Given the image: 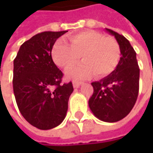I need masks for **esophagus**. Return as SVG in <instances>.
<instances>
[{
	"mask_svg": "<svg viewBox=\"0 0 153 153\" xmlns=\"http://www.w3.org/2000/svg\"><path fill=\"white\" fill-rule=\"evenodd\" d=\"M80 85H81V82H79V81H74V82H73V86H74V88H79Z\"/></svg>",
	"mask_w": 153,
	"mask_h": 153,
	"instance_id": "1",
	"label": "esophagus"
}]
</instances>
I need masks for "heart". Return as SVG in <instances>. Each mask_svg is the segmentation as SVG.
Returning <instances> with one entry per match:
<instances>
[{"instance_id":"heart-1","label":"heart","mask_w":153,"mask_h":153,"mask_svg":"<svg viewBox=\"0 0 153 153\" xmlns=\"http://www.w3.org/2000/svg\"><path fill=\"white\" fill-rule=\"evenodd\" d=\"M69 43L59 40L54 44L51 52L55 64L64 69L76 64L81 55L83 62L66 71L68 79H83L95 73L99 77L106 76L119 64L120 49L113 37L88 30L71 36Z\"/></svg>"}]
</instances>
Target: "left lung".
Here are the masks:
<instances>
[{"instance_id": "1", "label": "left lung", "mask_w": 153, "mask_h": 153, "mask_svg": "<svg viewBox=\"0 0 153 153\" xmlns=\"http://www.w3.org/2000/svg\"><path fill=\"white\" fill-rule=\"evenodd\" d=\"M105 30L119 43L121 56L112 73L91 83L94 93L88 100V106L98 120L116 122L125 118L137 102L140 70L137 53L130 42L118 33Z\"/></svg>"}]
</instances>
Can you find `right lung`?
I'll use <instances>...</instances> for the list:
<instances>
[{"label": "right lung", "mask_w": 153, "mask_h": 153, "mask_svg": "<svg viewBox=\"0 0 153 153\" xmlns=\"http://www.w3.org/2000/svg\"><path fill=\"white\" fill-rule=\"evenodd\" d=\"M67 31L43 32L25 42L14 60L13 90L22 116L33 127L48 130L66 116L72 82L61 84L63 73L51 56L56 41Z\"/></svg>", "instance_id": "obj_1"}]
</instances>
